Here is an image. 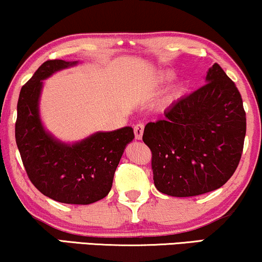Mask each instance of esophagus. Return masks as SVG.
Returning a JSON list of instances; mask_svg holds the SVG:
<instances>
[{
    "label": "esophagus",
    "mask_w": 262,
    "mask_h": 262,
    "mask_svg": "<svg viewBox=\"0 0 262 262\" xmlns=\"http://www.w3.org/2000/svg\"><path fill=\"white\" fill-rule=\"evenodd\" d=\"M134 132H135V137L136 139H142L143 132H144V124H136L134 127Z\"/></svg>",
    "instance_id": "34e87169"
}]
</instances>
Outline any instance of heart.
<instances>
[{
    "mask_svg": "<svg viewBox=\"0 0 262 262\" xmlns=\"http://www.w3.org/2000/svg\"><path fill=\"white\" fill-rule=\"evenodd\" d=\"M173 77H174V74L170 73V71H160L156 76V83H160V84L166 83V82L170 81ZM181 91H182L181 85H177V87H175L173 91H171L169 94L163 99L164 105H169L170 102H173L174 100L178 98V95L180 94Z\"/></svg>",
    "mask_w": 262,
    "mask_h": 262,
    "instance_id": "b5f03b06",
    "label": "heart"
}]
</instances>
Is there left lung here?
Listing matches in <instances>:
<instances>
[{
    "label": "left lung",
    "instance_id": "obj_1",
    "mask_svg": "<svg viewBox=\"0 0 262 262\" xmlns=\"http://www.w3.org/2000/svg\"><path fill=\"white\" fill-rule=\"evenodd\" d=\"M245 136L241 94L214 63L205 85L174 102L163 119L146 124L143 142L152 154L155 187L171 196L222 187L238 166Z\"/></svg>",
    "mask_w": 262,
    "mask_h": 262
}]
</instances>
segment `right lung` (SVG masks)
<instances>
[{
  "mask_svg": "<svg viewBox=\"0 0 262 262\" xmlns=\"http://www.w3.org/2000/svg\"><path fill=\"white\" fill-rule=\"evenodd\" d=\"M77 63L46 60L23 85L15 139L26 173L38 191L56 202L88 205L110 193L125 146L135 135L134 128L125 126L67 144L45 130L39 116L42 80Z\"/></svg>",
  "mask_w": 262,
  "mask_h": 262,
  "instance_id": "right-lung-1",
  "label": "right lung"
}]
</instances>
